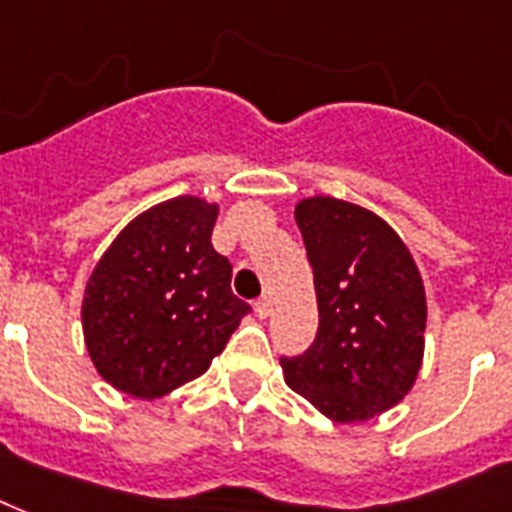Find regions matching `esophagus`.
Segmentation results:
<instances>
[{"label":"esophagus","mask_w":512,"mask_h":512,"mask_svg":"<svg viewBox=\"0 0 512 512\" xmlns=\"http://www.w3.org/2000/svg\"><path fill=\"white\" fill-rule=\"evenodd\" d=\"M253 310H256L259 318H269V312H272V301H269V296H261V299L253 304Z\"/></svg>","instance_id":"1"}]
</instances>
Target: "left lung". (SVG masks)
Listing matches in <instances>:
<instances>
[{
	"label": "left lung",
	"instance_id": "left-lung-1",
	"mask_svg": "<svg viewBox=\"0 0 512 512\" xmlns=\"http://www.w3.org/2000/svg\"><path fill=\"white\" fill-rule=\"evenodd\" d=\"M296 224L318 293L310 350L280 358L285 382L334 422H366L406 398L425 352V285L395 229L376 213L310 197Z\"/></svg>",
	"mask_w": 512,
	"mask_h": 512
}]
</instances>
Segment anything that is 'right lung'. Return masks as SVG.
<instances>
[{
	"mask_svg": "<svg viewBox=\"0 0 512 512\" xmlns=\"http://www.w3.org/2000/svg\"><path fill=\"white\" fill-rule=\"evenodd\" d=\"M219 205L173 197L122 229L82 301L93 366L136 398H162L208 371L251 304L232 293V264L211 243Z\"/></svg>",
	"mask_w": 512,
	"mask_h": 512,
	"instance_id": "add662e5",
	"label": "right lung"
}]
</instances>
